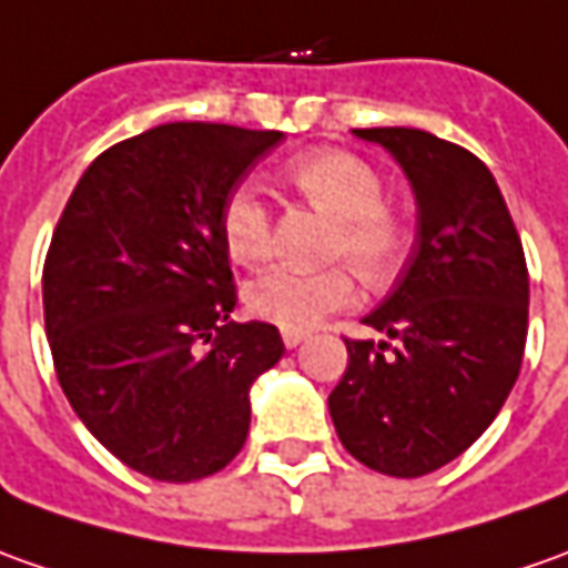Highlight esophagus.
<instances>
[{"label":"esophagus","instance_id":"34e87169","mask_svg":"<svg viewBox=\"0 0 568 568\" xmlns=\"http://www.w3.org/2000/svg\"><path fill=\"white\" fill-rule=\"evenodd\" d=\"M304 338H307L304 333H295V329H283V345H285V348H298Z\"/></svg>","mask_w":568,"mask_h":568}]
</instances>
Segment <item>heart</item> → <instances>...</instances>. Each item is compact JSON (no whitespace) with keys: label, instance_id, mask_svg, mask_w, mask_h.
Instances as JSON below:
<instances>
[{"label":"heart","instance_id":"1","mask_svg":"<svg viewBox=\"0 0 568 568\" xmlns=\"http://www.w3.org/2000/svg\"><path fill=\"white\" fill-rule=\"evenodd\" d=\"M285 180L304 202L333 217L326 254L342 257L366 283H388L407 254V223L385 202L379 171L361 154L342 149L307 152L285 164ZM220 239L230 261L257 267L270 257V211L254 183H239L220 207ZM345 264L301 273L270 270L245 288V307L283 329H311L326 314L357 301L354 273Z\"/></svg>","mask_w":568,"mask_h":568}]
</instances>
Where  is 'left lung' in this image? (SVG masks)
<instances>
[{
	"label": "left lung",
	"instance_id": "1",
	"mask_svg": "<svg viewBox=\"0 0 568 568\" xmlns=\"http://www.w3.org/2000/svg\"><path fill=\"white\" fill-rule=\"evenodd\" d=\"M407 173L416 239L392 295L345 338L348 369L329 414L354 460L416 478L460 457L516 385L528 333L523 242L491 171L454 142L410 126L354 130Z\"/></svg>",
	"mask_w": 568,
	"mask_h": 568
}]
</instances>
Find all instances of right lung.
Listing matches in <instances>:
<instances>
[{"label":"right lung","mask_w":568,"mask_h":568,"mask_svg":"<svg viewBox=\"0 0 568 568\" xmlns=\"http://www.w3.org/2000/svg\"><path fill=\"white\" fill-rule=\"evenodd\" d=\"M280 130L161 123L92 161L42 267L61 392L102 445L158 481L214 476L248 438L280 329L233 323L220 207Z\"/></svg>","instance_id":"add662e5"}]
</instances>
